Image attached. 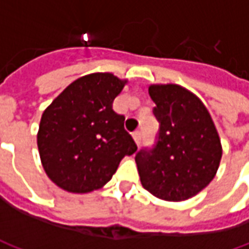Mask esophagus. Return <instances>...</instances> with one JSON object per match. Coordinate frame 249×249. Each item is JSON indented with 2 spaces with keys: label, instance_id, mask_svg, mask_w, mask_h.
I'll return each mask as SVG.
<instances>
[{
  "label": "esophagus",
  "instance_id": "1",
  "mask_svg": "<svg viewBox=\"0 0 249 249\" xmlns=\"http://www.w3.org/2000/svg\"><path fill=\"white\" fill-rule=\"evenodd\" d=\"M132 136H133V139H135L136 144H137V145H140L141 144V132L136 130V132H133V133H132Z\"/></svg>",
  "mask_w": 249,
  "mask_h": 249
}]
</instances>
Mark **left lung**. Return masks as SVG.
<instances>
[{"label": "left lung", "instance_id": "left-lung-1", "mask_svg": "<svg viewBox=\"0 0 249 249\" xmlns=\"http://www.w3.org/2000/svg\"><path fill=\"white\" fill-rule=\"evenodd\" d=\"M160 123L156 145L136 155L142 187L167 201H183L203 191L217 172L221 142L201 100L176 84L151 85Z\"/></svg>", "mask_w": 249, "mask_h": 249}]
</instances>
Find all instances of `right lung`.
<instances>
[{"label": "right lung", "mask_w": 249, "mask_h": 249, "mask_svg": "<svg viewBox=\"0 0 249 249\" xmlns=\"http://www.w3.org/2000/svg\"><path fill=\"white\" fill-rule=\"evenodd\" d=\"M126 80L112 73L77 78L44 110L37 133L41 162L53 183L71 193L104 187L125 156L137 151L113 100Z\"/></svg>", "instance_id": "obj_1"}]
</instances>
